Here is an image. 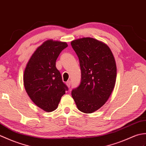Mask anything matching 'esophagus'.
<instances>
[{
    "mask_svg": "<svg viewBox=\"0 0 146 146\" xmlns=\"http://www.w3.org/2000/svg\"><path fill=\"white\" fill-rule=\"evenodd\" d=\"M70 84H71V82L70 81V80H68V81L66 82V85L68 87H70Z\"/></svg>",
    "mask_w": 146,
    "mask_h": 146,
    "instance_id": "34e87169",
    "label": "esophagus"
}]
</instances>
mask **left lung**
Here are the masks:
<instances>
[{"label": "left lung", "mask_w": 146, "mask_h": 146, "mask_svg": "<svg viewBox=\"0 0 146 146\" xmlns=\"http://www.w3.org/2000/svg\"><path fill=\"white\" fill-rule=\"evenodd\" d=\"M70 44L81 70V82L72 96L80 111L90 114L105 104L114 88L115 60L108 45L94 38H77Z\"/></svg>", "instance_id": "1"}]
</instances>
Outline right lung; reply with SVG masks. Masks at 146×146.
Returning a JSON list of instances; mask_svg holds the SVG:
<instances>
[{
    "mask_svg": "<svg viewBox=\"0 0 146 146\" xmlns=\"http://www.w3.org/2000/svg\"><path fill=\"white\" fill-rule=\"evenodd\" d=\"M68 45L65 42L47 40L32 55L24 72V85L28 96L44 111L56 110L68 89L56 67L58 56Z\"/></svg>",
    "mask_w": 146,
    "mask_h": 146,
    "instance_id": "right-lung-1",
    "label": "right lung"
}]
</instances>
